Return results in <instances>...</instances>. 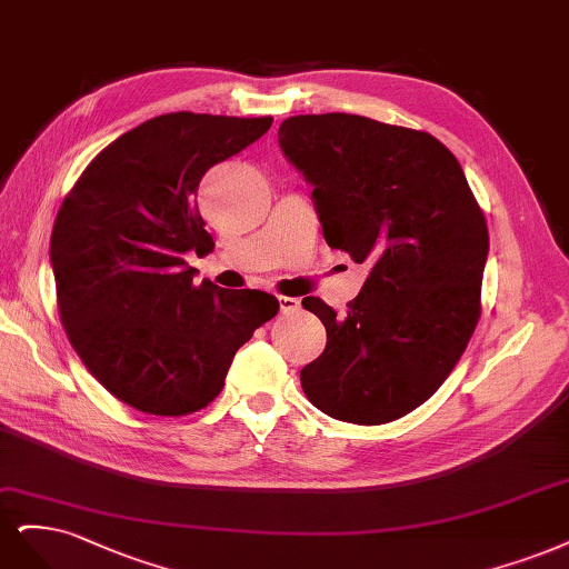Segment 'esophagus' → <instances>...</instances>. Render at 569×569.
Here are the masks:
<instances>
[{"instance_id": "34e87169", "label": "esophagus", "mask_w": 569, "mask_h": 569, "mask_svg": "<svg viewBox=\"0 0 569 569\" xmlns=\"http://www.w3.org/2000/svg\"><path fill=\"white\" fill-rule=\"evenodd\" d=\"M279 307H281L283 315H288V311L300 309V300H298V298H286V296H281V298H279Z\"/></svg>"}]
</instances>
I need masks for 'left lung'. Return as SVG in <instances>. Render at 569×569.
Instances as JSON below:
<instances>
[{
    "label": "left lung",
    "instance_id": "obj_1",
    "mask_svg": "<svg viewBox=\"0 0 569 569\" xmlns=\"http://www.w3.org/2000/svg\"><path fill=\"white\" fill-rule=\"evenodd\" d=\"M279 146L315 189L326 243L371 267L342 317L302 300L326 326L302 390L331 418L390 423L435 395L478 326L485 214L461 164L428 132L350 113L292 116Z\"/></svg>",
    "mask_w": 569,
    "mask_h": 569
}]
</instances>
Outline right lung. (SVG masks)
Instances as JSON below:
<instances>
[{"label":"right lung","mask_w":569,"mask_h":569,"mask_svg":"<svg viewBox=\"0 0 569 569\" xmlns=\"http://www.w3.org/2000/svg\"><path fill=\"white\" fill-rule=\"evenodd\" d=\"M269 127L189 111L151 118L108 143L63 200L49 246L63 328L89 373L137 411L208 407L238 347L277 317L269 292L196 283L184 260L212 246L200 179Z\"/></svg>","instance_id":"obj_1"}]
</instances>
